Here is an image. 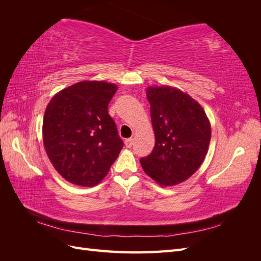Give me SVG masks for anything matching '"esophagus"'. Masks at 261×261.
Here are the masks:
<instances>
[{
  "label": "esophagus",
  "instance_id": "34e87169",
  "mask_svg": "<svg viewBox=\"0 0 261 261\" xmlns=\"http://www.w3.org/2000/svg\"><path fill=\"white\" fill-rule=\"evenodd\" d=\"M133 144H134V140H133V138H128V139H126V140H125V146L127 147V148H130V147L133 146Z\"/></svg>",
  "mask_w": 261,
  "mask_h": 261
}]
</instances>
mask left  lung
I'll use <instances>...</instances> for the list:
<instances>
[{"instance_id": "8db88e82", "label": "left lung", "mask_w": 261, "mask_h": 261, "mask_svg": "<svg viewBox=\"0 0 261 261\" xmlns=\"http://www.w3.org/2000/svg\"><path fill=\"white\" fill-rule=\"evenodd\" d=\"M146 93L155 144L140 164L158 184H179L206 158L211 138L209 120L198 102L176 88L149 87Z\"/></svg>"}]
</instances>
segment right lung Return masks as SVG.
<instances>
[{"label": "right lung", "mask_w": 261, "mask_h": 261, "mask_svg": "<svg viewBox=\"0 0 261 261\" xmlns=\"http://www.w3.org/2000/svg\"><path fill=\"white\" fill-rule=\"evenodd\" d=\"M117 90L106 82H80L51 99L43 117V144L51 163L75 185L103 179L124 146L108 107Z\"/></svg>", "instance_id": "right-lung-1"}]
</instances>
